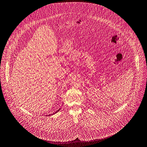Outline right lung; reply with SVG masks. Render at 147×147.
Returning <instances> with one entry per match:
<instances>
[{"label":"right lung","mask_w":147,"mask_h":147,"mask_svg":"<svg viewBox=\"0 0 147 147\" xmlns=\"http://www.w3.org/2000/svg\"><path fill=\"white\" fill-rule=\"evenodd\" d=\"M60 109H61V108H59V109H58V110H57V111H56V112H54V113H53V114H51V115H49V116H51V115H54V114H55V113H57V112H59V110H60Z\"/></svg>","instance_id":"add662e5"}]
</instances>
